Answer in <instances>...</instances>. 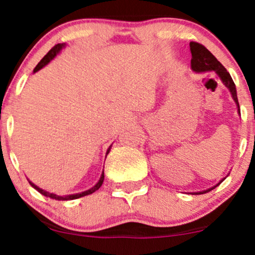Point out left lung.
Instances as JSON below:
<instances>
[{
    "instance_id": "8db88e82",
    "label": "left lung",
    "mask_w": 255,
    "mask_h": 255,
    "mask_svg": "<svg viewBox=\"0 0 255 255\" xmlns=\"http://www.w3.org/2000/svg\"><path fill=\"white\" fill-rule=\"evenodd\" d=\"M189 46H191V52H192V60H191V67L194 72L197 73H201V72H216L219 78H221L222 83H223L225 86L228 87L230 91L231 96H233L234 101H235L236 105H238V110L240 114V105H239V101H238V93H236V87L235 84H234L233 79H231L229 72L224 68L223 64H222L213 55L207 50L206 48L203 45V44H199L197 42H191L189 43ZM225 180V177L221 182H223ZM219 182V183H221ZM218 183V184H219ZM218 184L213 186L212 188L206 189V191L203 192H197L193 193V194H205V193L212 191L215 187H217Z\"/></svg>"
}]
</instances>
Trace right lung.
<instances>
[{"instance_id":"right-lung-1","label":"right lung","mask_w":255,"mask_h":255,"mask_svg":"<svg viewBox=\"0 0 255 255\" xmlns=\"http://www.w3.org/2000/svg\"><path fill=\"white\" fill-rule=\"evenodd\" d=\"M62 48H64V43H62V44H56V45H55L54 48H52L51 50L49 51L48 54H46L45 56H44V57L42 58V60H40V62L38 63L37 66H36V68L33 69V73H36V72L39 71V69H42L43 67H45L46 64H48L49 62H50V61L52 60V58H54L55 56H56V55L58 54V52H60L61 50H62ZM110 147H111V146H110ZM110 147L108 148V151H107V154L109 153V151H110ZM103 181H104V171L102 172V176H101V178H99V181H98V182L96 183V186H93L92 188L87 189V191H85V192L77 193V194L63 195V197H61V195H56V194H54V193H49V192L44 191V189L39 188V187H37L36 184H34V183H32L31 181H28V182H30V184H31L32 187H33L34 189H37V191L39 192L40 194L45 195V197H49V198H51V199H55V200H74V199H78V198L85 197V195L92 194L93 192L98 191V189L101 188V186H102V184H103Z\"/></svg>"}]
</instances>
